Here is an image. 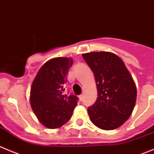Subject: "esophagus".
<instances>
[{
  "instance_id": "34e87169",
  "label": "esophagus",
  "mask_w": 154,
  "mask_h": 154,
  "mask_svg": "<svg viewBox=\"0 0 154 154\" xmlns=\"http://www.w3.org/2000/svg\"><path fill=\"white\" fill-rule=\"evenodd\" d=\"M83 95H84V94H81V95H79V99H80V101H81L82 99H83Z\"/></svg>"
}]
</instances>
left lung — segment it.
<instances>
[{"label": "left lung", "instance_id": "8db88e82", "mask_svg": "<svg viewBox=\"0 0 154 154\" xmlns=\"http://www.w3.org/2000/svg\"><path fill=\"white\" fill-rule=\"evenodd\" d=\"M82 56L93 72L98 90L96 101L87 109L89 118L99 129H117L135 107L137 89L133 78L114 53L92 52Z\"/></svg>", "mask_w": 154, "mask_h": 154}]
</instances>
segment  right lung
<instances>
[{"label": "right lung", "instance_id": "add662e5", "mask_svg": "<svg viewBox=\"0 0 154 154\" xmlns=\"http://www.w3.org/2000/svg\"><path fill=\"white\" fill-rule=\"evenodd\" d=\"M72 58H54L42 65L32 82L30 104L45 127L57 129L71 119L77 104L74 95H63Z\"/></svg>", "mask_w": 154, "mask_h": 154}]
</instances>
